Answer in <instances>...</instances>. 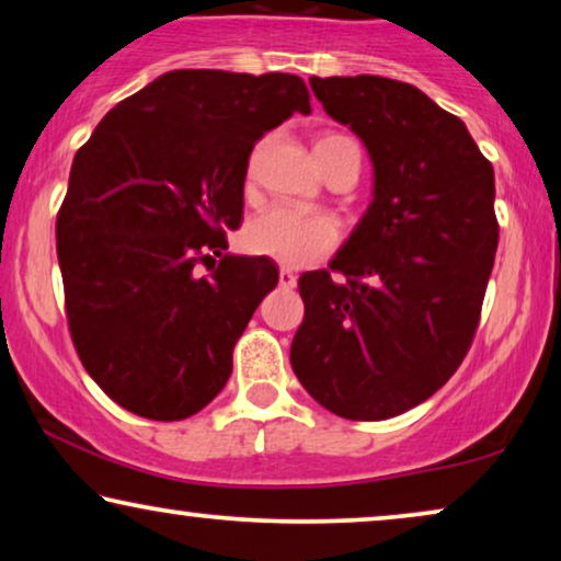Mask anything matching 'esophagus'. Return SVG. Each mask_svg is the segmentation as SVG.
I'll return each mask as SVG.
<instances>
[{
  "label": "esophagus",
  "mask_w": 561,
  "mask_h": 561,
  "mask_svg": "<svg viewBox=\"0 0 561 561\" xmlns=\"http://www.w3.org/2000/svg\"><path fill=\"white\" fill-rule=\"evenodd\" d=\"M278 283H280V288H294L296 286V275L288 271V267H280V273H278Z\"/></svg>",
  "instance_id": "obj_1"
}]
</instances>
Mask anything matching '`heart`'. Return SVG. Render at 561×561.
I'll return each mask as SVG.
<instances>
[{"instance_id": "heart-1", "label": "heart", "mask_w": 561, "mask_h": 561, "mask_svg": "<svg viewBox=\"0 0 561 561\" xmlns=\"http://www.w3.org/2000/svg\"><path fill=\"white\" fill-rule=\"evenodd\" d=\"M350 150H357V145L340 133L319 135L317 145H313V152H317L324 173H332V168ZM248 175L252 181V165ZM336 242H340V227L332 217L283 209V206L257 214L244 227V248L252 255L275 260L286 267H306L317 263L336 248Z\"/></svg>"}]
</instances>
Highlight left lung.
Segmentation results:
<instances>
[{
    "instance_id": "left-lung-1",
    "label": "left lung",
    "mask_w": 561,
    "mask_h": 561,
    "mask_svg": "<svg viewBox=\"0 0 561 561\" xmlns=\"http://www.w3.org/2000/svg\"><path fill=\"white\" fill-rule=\"evenodd\" d=\"M309 83L363 137L375 198L327 271L298 278L306 313L290 365L336 416L390 419L432 398L472 347L497 250L495 173L465 122L411 83Z\"/></svg>"
}]
</instances>
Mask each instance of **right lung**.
Wrapping results in <instances>:
<instances>
[{"mask_svg":"<svg viewBox=\"0 0 561 561\" xmlns=\"http://www.w3.org/2000/svg\"><path fill=\"white\" fill-rule=\"evenodd\" d=\"M309 99L290 73L183 68L106 112L76 152L56 219L68 332L122 409L181 421L225 388L237 340L278 286L273 260L221 255L250 152Z\"/></svg>","mask_w":561,"mask_h":561,"instance_id":"right-lung-1","label":"right lung"}]
</instances>
